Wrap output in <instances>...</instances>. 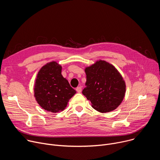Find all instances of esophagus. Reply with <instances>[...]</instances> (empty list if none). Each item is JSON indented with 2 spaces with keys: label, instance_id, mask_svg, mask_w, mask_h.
Returning <instances> with one entry per match:
<instances>
[{
  "label": "esophagus",
  "instance_id": "1",
  "mask_svg": "<svg viewBox=\"0 0 160 160\" xmlns=\"http://www.w3.org/2000/svg\"><path fill=\"white\" fill-rule=\"evenodd\" d=\"M76 90H77V92L80 93V92H82V87H77Z\"/></svg>",
  "mask_w": 160,
  "mask_h": 160
}]
</instances>
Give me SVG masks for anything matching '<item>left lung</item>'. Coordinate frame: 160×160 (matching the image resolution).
<instances>
[{
  "instance_id": "1",
  "label": "left lung",
  "mask_w": 160,
  "mask_h": 160,
  "mask_svg": "<svg viewBox=\"0 0 160 160\" xmlns=\"http://www.w3.org/2000/svg\"><path fill=\"white\" fill-rule=\"evenodd\" d=\"M86 87L82 94L101 112H110L122 103L126 92L125 82L117 68L104 60L86 67Z\"/></svg>"
}]
</instances>
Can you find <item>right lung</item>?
Returning <instances> with one entry per match:
<instances>
[{
    "instance_id": "right-lung-1",
    "label": "right lung",
    "mask_w": 160,
    "mask_h": 160,
    "mask_svg": "<svg viewBox=\"0 0 160 160\" xmlns=\"http://www.w3.org/2000/svg\"><path fill=\"white\" fill-rule=\"evenodd\" d=\"M62 66L56 61L43 66L34 85V96L43 109L52 112L65 109L68 101L76 94L68 81L61 75Z\"/></svg>"
}]
</instances>
